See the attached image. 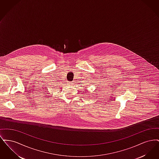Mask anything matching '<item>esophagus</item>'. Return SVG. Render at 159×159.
I'll list each match as a JSON object with an SVG mask.
<instances>
[{"instance_id": "esophagus-1", "label": "esophagus", "mask_w": 159, "mask_h": 159, "mask_svg": "<svg viewBox=\"0 0 159 159\" xmlns=\"http://www.w3.org/2000/svg\"><path fill=\"white\" fill-rule=\"evenodd\" d=\"M68 84L70 86H71V85L73 84V82H68Z\"/></svg>"}]
</instances>
